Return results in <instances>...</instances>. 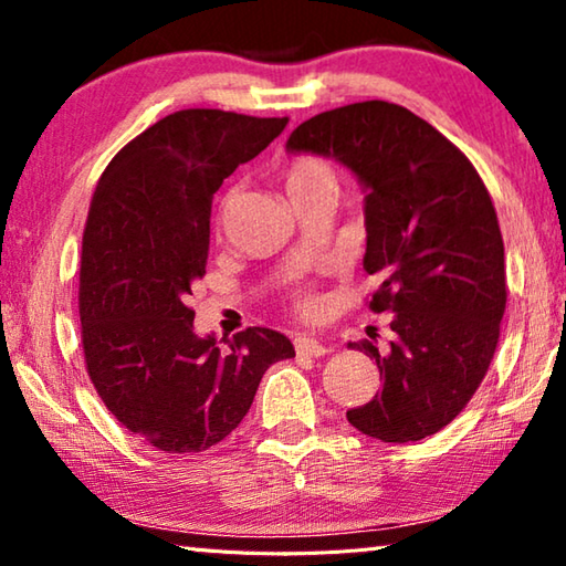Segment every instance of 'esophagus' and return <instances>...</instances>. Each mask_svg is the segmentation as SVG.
I'll use <instances>...</instances> for the list:
<instances>
[{
	"instance_id": "obj_1",
	"label": "esophagus",
	"mask_w": 566,
	"mask_h": 566,
	"mask_svg": "<svg viewBox=\"0 0 566 566\" xmlns=\"http://www.w3.org/2000/svg\"><path fill=\"white\" fill-rule=\"evenodd\" d=\"M294 349L296 354H306V357H324V354L329 352L327 344L312 337V334H300V337L294 339Z\"/></svg>"
}]
</instances>
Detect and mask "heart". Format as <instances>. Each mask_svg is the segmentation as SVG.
I'll return each mask as SVG.
<instances>
[{"label": "heart", "mask_w": 566, "mask_h": 566, "mask_svg": "<svg viewBox=\"0 0 566 566\" xmlns=\"http://www.w3.org/2000/svg\"><path fill=\"white\" fill-rule=\"evenodd\" d=\"M282 181L286 195L292 199L296 195H304V191L334 189V171L329 167V161L317 155H296L286 161V167L282 169ZM286 300H290L292 310L304 314V317H314L322 306L319 294L306 282L292 284L290 292H286Z\"/></svg>", "instance_id": "obj_1"}]
</instances>
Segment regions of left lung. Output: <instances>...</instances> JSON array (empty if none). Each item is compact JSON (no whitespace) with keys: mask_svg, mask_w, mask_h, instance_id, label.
<instances>
[{"mask_svg":"<svg viewBox=\"0 0 566 566\" xmlns=\"http://www.w3.org/2000/svg\"><path fill=\"white\" fill-rule=\"evenodd\" d=\"M286 149L347 165L367 187L364 270L379 286L375 314L391 312L381 391L347 411L381 442H419L462 411L494 359L506 306L504 242L490 191L464 151L399 104L369 99L302 122Z\"/></svg>","mask_w":566,"mask_h":566,"instance_id":"1","label":"left lung"}]
</instances>
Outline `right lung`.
Masks as SVG:
<instances>
[{
	"instance_id": "add662e5",
	"label": "right lung",
	"mask_w": 566,
	"mask_h": 566,
	"mask_svg": "<svg viewBox=\"0 0 566 566\" xmlns=\"http://www.w3.org/2000/svg\"><path fill=\"white\" fill-rule=\"evenodd\" d=\"M290 117L181 109L124 145L94 189L80 262L84 367L122 427L167 454L222 442L292 342L247 327L197 337L191 284L207 274L214 191Z\"/></svg>"
}]
</instances>
